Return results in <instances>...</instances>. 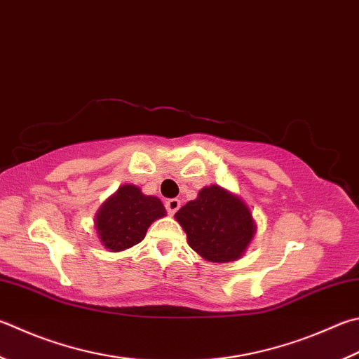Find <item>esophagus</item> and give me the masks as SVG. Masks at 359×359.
Wrapping results in <instances>:
<instances>
[{"label":"esophagus","instance_id":"esophagus-1","mask_svg":"<svg viewBox=\"0 0 359 359\" xmlns=\"http://www.w3.org/2000/svg\"><path fill=\"white\" fill-rule=\"evenodd\" d=\"M165 207H166V210H168V213H169V215H174L175 212L179 210V207H180V201H179L177 198L168 199V201L165 202Z\"/></svg>","mask_w":359,"mask_h":359}]
</instances>
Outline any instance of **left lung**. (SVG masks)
Instances as JSON below:
<instances>
[{
  "label": "left lung",
  "mask_w": 359,
  "mask_h": 359,
  "mask_svg": "<svg viewBox=\"0 0 359 359\" xmlns=\"http://www.w3.org/2000/svg\"><path fill=\"white\" fill-rule=\"evenodd\" d=\"M174 218L184 227L191 250L208 262L240 259L256 233L248 205L218 185L202 188L198 198L179 208Z\"/></svg>",
  "instance_id": "left-lung-1"
}]
</instances>
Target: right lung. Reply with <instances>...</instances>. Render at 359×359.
<instances>
[{
	"label": "right lung",
	"mask_w": 359,
	"mask_h": 359,
	"mask_svg": "<svg viewBox=\"0 0 359 359\" xmlns=\"http://www.w3.org/2000/svg\"><path fill=\"white\" fill-rule=\"evenodd\" d=\"M165 215V205L158 198L146 196L135 185H122L99 208L95 229L102 245L117 252L138 245L149 226Z\"/></svg>",
	"instance_id": "1"
}]
</instances>
